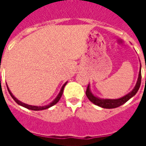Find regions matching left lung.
I'll return each instance as SVG.
<instances>
[{
    "label": "left lung",
    "instance_id": "obj_1",
    "mask_svg": "<svg viewBox=\"0 0 146 146\" xmlns=\"http://www.w3.org/2000/svg\"><path fill=\"white\" fill-rule=\"evenodd\" d=\"M141 63H140V70L138 73V77L137 80V82L135 84V88H133L131 92H130L128 94H127L124 96H123L121 98H116V99H110V98H98V96L95 95L91 91L90 88V84L88 86V88L86 91V95L90 101L92 103H94L96 106H98L99 107L104 108V109H114V108L119 107L123 104H124L125 102L128 101L130 98H131L133 96L136 95V93L138 92V89L141 85ZM146 69V66H145Z\"/></svg>",
    "mask_w": 146,
    "mask_h": 146
}]
</instances>
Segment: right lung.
<instances>
[{"label":"right lung","mask_w":146,"mask_h":146,"mask_svg":"<svg viewBox=\"0 0 146 146\" xmlns=\"http://www.w3.org/2000/svg\"><path fill=\"white\" fill-rule=\"evenodd\" d=\"M67 84V82H66L65 84H64L63 85H62V87L61 88V90L60 92H59V93L58 94L57 97L54 98L53 101L51 102V103H49L48 105H46V106H31V105H28V104H26V103H23V102H22L21 101H19V99H17V98L15 97L14 95H13V94L11 93V91L9 90V88H8V86L7 85V84H6V85H7V88H8V92H9V94H10V95L11 96V98H13L15 100V102L17 103V104H19V106H23V107H25L27 108V109H28V110H34V111H38V110H47V109H48V108L51 107V106H53L54 105H55L56 103H57L59 101V99L61 98V97H62V92H63V90H64V88H65V86H66V84Z\"/></svg>","instance_id":"right-lung-1"}]
</instances>
